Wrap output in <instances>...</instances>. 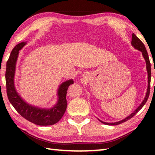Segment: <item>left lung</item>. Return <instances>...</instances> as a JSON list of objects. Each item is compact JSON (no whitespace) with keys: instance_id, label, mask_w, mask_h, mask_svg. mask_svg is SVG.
Instances as JSON below:
<instances>
[{"instance_id":"8db88e82","label":"left lung","mask_w":155,"mask_h":155,"mask_svg":"<svg viewBox=\"0 0 155 155\" xmlns=\"http://www.w3.org/2000/svg\"><path fill=\"white\" fill-rule=\"evenodd\" d=\"M131 44H132V46L134 47L135 49H137V50H138V51H140L141 52V54H142L143 58L146 61V70H147V72H148V88H147V91H146L145 98H144V99L143 100V101L141 102V103L140 104V106H139L136 109L135 111L132 113V114H130L129 115H128V116H127V117H126V118L123 119L122 120H121V121L111 123V122H104L101 121V120L98 119L100 122H101L102 123H103V124H104L117 125V124H122V123L127 121V120H130L131 117H133V116H134V115L136 114H137V113L143 107L144 104H146V101H148V98L149 97V94H150V78H151V67H150V60H149V57H148V52H147L146 47H145V46H144V44L142 43V41H141L140 40V39H139L135 35L134 33H133V35H132V41H131Z\"/></svg>"}]
</instances>
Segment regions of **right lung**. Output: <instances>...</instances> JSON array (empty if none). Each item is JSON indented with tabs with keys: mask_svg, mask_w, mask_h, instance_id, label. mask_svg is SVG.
Instances as JSON below:
<instances>
[{
	"mask_svg": "<svg viewBox=\"0 0 155 155\" xmlns=\"http://www.w3.org/2000/svg\"><path fill=\"white\" fill-rule=\"evenodd\" d=\"M27 44L25 41H22L17 44L12 50L9 58L7 62L5 79L7 96L10 103L18 112V114H20L26 120L40 126L53 125L61 120L66 110L67 90L69 86L74 83V81L73 79L65 81L59 86L57 92V102L51 108H41L32 105L26 102L16 91L15 87L14 78L19 51Z\"/></svg>",
	"mask_w": 155,
	"mask_h": 155,
	"instance_id": "1",
	"label": "right lung"
}]
</instances>
